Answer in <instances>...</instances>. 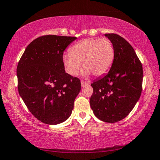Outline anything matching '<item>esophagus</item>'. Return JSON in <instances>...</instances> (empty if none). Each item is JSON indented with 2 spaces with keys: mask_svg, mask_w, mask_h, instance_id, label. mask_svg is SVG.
<instances>
[{
  "mask_svg": "<svg viewBox=\"0 0 160 160\" xmlns=\"http://www.w3.org/2000/svg\"><path fill=\"white\" fill-rule=\"evenodd\" d=\"M81 83H82V87H84L85 86H87V85H88L89 84V83H88V82H84V81H81Z\"/></svg>",
  "mask_w": 160,
  "mask_h": 160,
  "instance_id": "obj_1",
  "label": "esophagus"
}]
</instances>
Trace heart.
Segmentation results:
<instances>
[{"label": "heart", "mask_w": 160, "mask_h": 160, "mask_svg": "<svg viewBox=\"0 0 160 160\" xmlns=\"http://www.w3.org/2000/svg\"><path fill=\"white\" fill-rule=\"evenodd\" d=\"M114 57L115 49L111 40L107 38H88L74 44L70 53L63 57V61L70 75L79 74L83 63L86 75L91 73L95 77H101L111 69Z\"/></svg>", "instance_id": "obj_1"}]
</instances>
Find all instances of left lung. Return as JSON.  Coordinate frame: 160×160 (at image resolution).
<instances>
[{
	"instance_id": "obj_1",
	"label": "left lung",
	"mask_w": 160,
	"mask_h": 160,
	"mask_svg": "<svg viewBox=\"0 0 160 160\" xmlns=\"http://www.w3.org/2000/svg\"><path fill=\"white\" fill-rule=\"evenodd\" d=\"M113 44L115 57L107 74L94 81L90 106L98 119L116 122L125 118L142 92V64L128 42L117 34H105Z\"/></svg>"
}]
</instances>
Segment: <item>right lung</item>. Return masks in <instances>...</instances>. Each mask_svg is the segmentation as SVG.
Instances as JSON below:
<instances>
[{"label": "right lung", "mask_w": 160, "mask_h": 160, "mask_svg": "<svg viewBox=\"0 0 160 160\" xmlns=\"http://www.w3.org/2000/svg\"><path fill=\"white\" fill-rule=\"evenodd\" d=\"M76 37L44 35L26 48L17 67L18 88L26 106L40 121L64 122L81 91L77 77L65 72L63 53Z\"/></svg>", "instance_id": "add662e5"}]
</instances>
